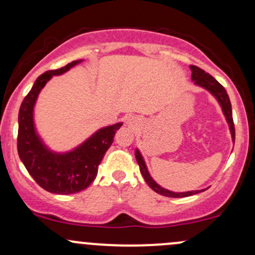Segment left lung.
I'll return each mask as SVG.
<instances>
[{
    "instance_id": "8db88e82",
    "label": "left lung",
    "mask_w": 255,
    "mask_h": 255,
    "mask_svg": "<svg viewBox=\"0 0 255 255\" xmlns=\"http://www.w3.org/2000/svg\"><path fill=\"white\" fill-rule=\"evenodd\" d=\"M190 69H191L192 71L191 78L196 85L203 87V88H206L207 91L211 92V93L217 98L219 104L222 105L224 115L226 116V121H228L229 126H230L232 140L235 141V125H234V120H232L231 103H230V99H229L228 93H226L225 88H224V87L220 85V83L218 82L213 76L207 74L205 70H202L201 68H198V66H195V65H190ZM135 158L139 164V168H140V173L142 174V177H144L145 181H146V184L153 190V191L157 192V194L167 196V197H186V196H191V195L201 192V191H189V192H179L178 194V192H172V191H168V190L163 189V187L157 185V184L152 180V178L150 177L149 172H147L146 169V166H145L144 159H142L141 155L139 153L138 150L135 151ZM203 191H205V190H203Z\"/></svg>"
}]
</instances>
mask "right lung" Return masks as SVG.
<instances>
[{"label":"right lung","instance_id":"right-lung-1","mask_svg":"<svg viewBox=\"0 0 255 255\" xmlns=\"http://www.w3.org/2000/svg\"><path fill=\"white\" fill-rule=\"evenodd\" d=\"M80 63L75 60L57 70L38 76L31 91L24 98L19 110V128L16 147L19 157L33 180L52 194L70 195L82 191L97 177L98 167L111 146L114 136L122 123L103 128L76 150L64 155L50 152L36 135L32 110L36 98L53 75H60Z\"/></svg>","mask_w":255,"mask_h":255}]
</instances>
